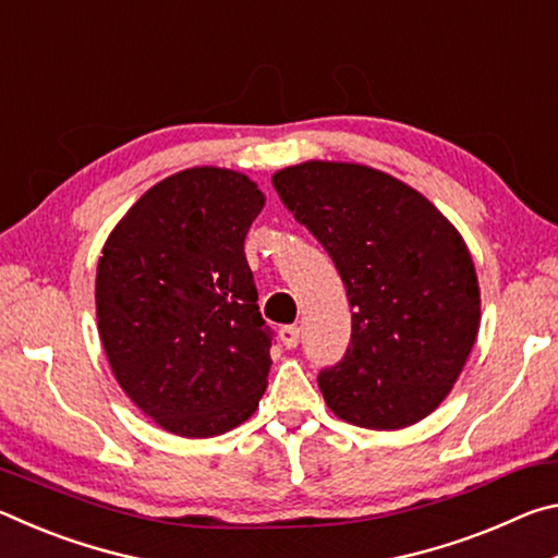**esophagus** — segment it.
I'll return each mask as SVG.
<instances>
[{"label":"esophagus","instance_id":"esophagus-1","mask_svg":"<svg viewBox=\"0 0 558 558\" xmlns=\"http://www.w3.org/2000/svg\"><path fill=\"white\" fill-rule=\"evenodd\" d=\"M278 335H280V342L288 349H295L300 344V327L298 325H282Z\"/></svg>","mask_w":558,"mask_h":558}]
</instances>
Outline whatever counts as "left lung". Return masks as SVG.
Here are the masks:
<instances>
[{
  "label": "left lung",
  "instance_id": "obj_1",
  "mask_svg": "<svg viewBox=\"0 0 558 558\" xmlns=\"http://www.w3.org/2000/svg\"><path fill=\"white\" fill-rule=\"evenodd\" d=\"M272 186L323 243L352 305V339L317 384L339 418L396 430L450 393L480 327L470 251L426 196L379 169L305 162Z\"/></svg>",
  "mask_w": 558,
  "mask_h": 558
}]
</instances>
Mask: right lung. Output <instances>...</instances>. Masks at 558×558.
<instances>
[{"label": "right lung", "mask_w": 558, "mask_h": 558, "mask_svg": "<svg viewBox=\"0 0 558 558\" xmlns=\"http://www.w3.org/2000/svg\"><path fill=\"white\" fill-rule=\"evenodd\" d=\"M263 204L248 177L184 169L140 196L102 248L96 305L112 374L174 436H221L266 391L272 329L243 253Z\"/></svg>", "instance_id": "1"}]
</instances>
